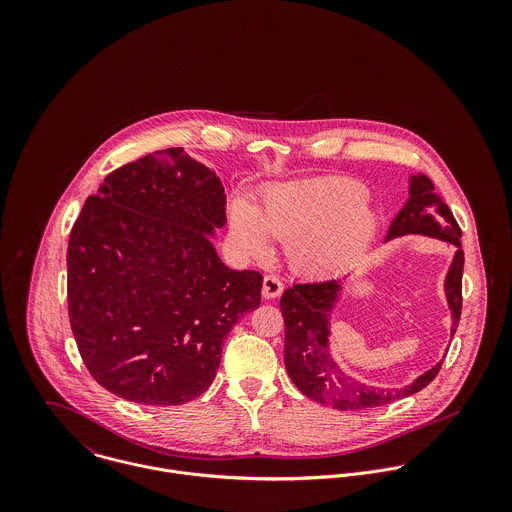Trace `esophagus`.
I'll return each mask as SVG.
<instances>
[{
	"label": "esophagus",
	"instance_id": "obj_1",
	"mask_svg": "<svg viewBox=\"0 0 512 512\" xmlns=\"http://www.w3.org/2000/svg\"><path fill=\"white\" fill-rule=\"evenodd\" d=\"M282 292H284V284L280 282V278H278V276H274V274L264 276V282H262V295H264L266 299H274V297H278Z\"/></svg>",
	"mask_w": 512,
	"mask_h": 512
}]
</instances>
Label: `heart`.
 <instances>
[{
	"mask_svg": "<svg viewBox=\"0 0 512 512\" xmlns=\"http://www.w3.org/2000/svg\"><path fill=\"white\" fill-rule=\"evenodd\" d=\"M374 224L365 187L343 177L278 185L262 195L260 213L242 199L230 211L232 238L244 254L266 258L272 234L290 244L293 264L307 272H329L351 260Z\"/></svg>",
	"mask_w": 512,
	"mask_h": 512,
	"instance_id": "obj_1",
	"label": "heart"
}]
</instances>
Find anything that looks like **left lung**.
<instances>
[{
    "label": "left lung",
    "instance_id": "8db88e82",
    "mask_svg": "<svg viewBox=\"0 0 512 512\" xmlns=\"http://www.w3.org/2000/svg\"><path fill=\"white\" fill-rule=\"evenodd\" d=\"M402 234H426L445 240L457 248L451 268L445 278V295L451 309V337L455 335L461 317V278H463V250H461V228L449 207L434 191V183L428 175H412L410 197L400 209L396 219L388 228V236L396 238ZM339 280L301 282L288 288L280 309L286 325V368L307 398L329 404L339 410H370L386 406L400 398L412 396L426 388L438 376L441 363L412 384L404 388H376L347 376L329 355V313L339 297Z\"/></svg>",
    "mask_w": 512,
    "mask_h": 512
}]
</instances>
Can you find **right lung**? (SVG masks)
I'll list each match as a JSON object with an SVG mask.
<instances>
[{
	"label": "right lung",
	"instance_id": "obj_1",
	"mask_svg": "<svg viewBox=\"0 0 512 512\" xmlns=\"http://www.w3.org/2000/svg\"><path fill=\"white\" fill-rule=\"evenodd\" d=\"M219 177L181 147L106 175L67 250L69 319L92 378L146 406L201 396L232 325L260 305L262 274L230 270L211 240L224 226Z\"/></svg>",
	"mask_w": 512,
	"mask_h": 512
}]
</instances>
